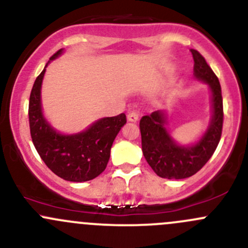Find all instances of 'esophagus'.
<instances>
[{
	"label": "esophagus",
	"mask_w": 248,
	"mask_h": 248,
	"mask_svg": "<svg viewBox=\"0 0 248 248\" xmlns=\"http://www.w3.org/2000/svg\"><path fill=\"white\" fill-rule=\"evenodd\" d=\"M127 119H128V121L131 122H137L139 119V114L137 111H131L128 112V115H127Z\"/></svg>",
	"instance_id": "esophagus-1"
}]
</instances>
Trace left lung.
Returning <instances> with one entry per match:
<instances>
[{"label":"left lung","mask_w":248,"mask_h":248,"mask_svg":"<svg viewBox=\"0 0 248 248\" xmlns=\"http://www.w3.org/2000/svg\"><path fill=\"white\" fill-rule=\"evenodd\" d=\"M194 77L209 84L212 92V119L202 139L192 146H180L167 132V116L162 110L145 115L140 120L141 149L152 170L164 179H186L198 172L211 158L218 145L223 127V99L218 78L202 55L191 50Z\"/></svg>","instance_id":"obj_1"}]
</instances>
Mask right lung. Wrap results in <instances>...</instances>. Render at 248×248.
<instances>
[{
  "mask_svg": "<svg viewBox=\"0 0 248 248\" xmlns=\"http://www.w3.org/2000/svg\"><path fill=\"white\" fill-rule=\"evenodd\" d=\"M62 49L50 60L61 55ZM46 68L37 77L30 94L29 121L34 147L47 168L61 179L84 182L104 171L110 157V149L120 129L127 122L126 115L104 117L89 129L73 136H63L50 127L42 114L41 87Z\"/></svg>",
  "mask_w": 248,
  "mask_h": 248,
  "instance_id": "obj_1",
  "label": "right lung"
}]
</instances>
